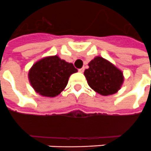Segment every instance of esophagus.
<instances>
[{
    "instance_id": "1",
    "label": "esophagus",
    "mask_w": 151,
    "mask_h": 151,
    "mask_svg": "<svg viewBox=\"0 0 151 151\" xmlns=\"http://www.w3.org/2000/svg\"><path fill=\"white\" fill-rule=\"evenodd\" d=\"M84 70H85L84 68H81V69H79L78 71L80 73H83V72H84Z\"/></svg>"
}]
</instances>
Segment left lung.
<instances>
[{
    "label": "left lung",
    "instance_id": "1",
    "mask_svg": "<svg viewBox=\"0 0 151 151\" xmlns=\"http://www.w3.org/2000/svg\"><path fill=\"white\" fill-rule=\"evenodd\" d=\"M84 75L87 83L102 96L114 94L123 84V73L106 59L97 56L89 62Z\"/></svg>",
    "mask_w": 151,
    "mask_h": 151
}]
</instances>
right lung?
I'll list each match as a JSON object with an SVG mask.
<instances>
[{"instance_id":"add662e5","label":"right lung","mask_w":151,"mask_h":151,"mask_svg":"<svg viewBox=\"0 0 151 151\" xmlns=\"http://www.w3.org/2000/svg\"><path fill=\"white\" fill-rule=\"evenodd\" d=\"M77 72L72 63L58 55L47 56L33 65L28 78L36 93L43 97L54 98L65 90L70 75Z\"/></svg>"}]
</instances>
